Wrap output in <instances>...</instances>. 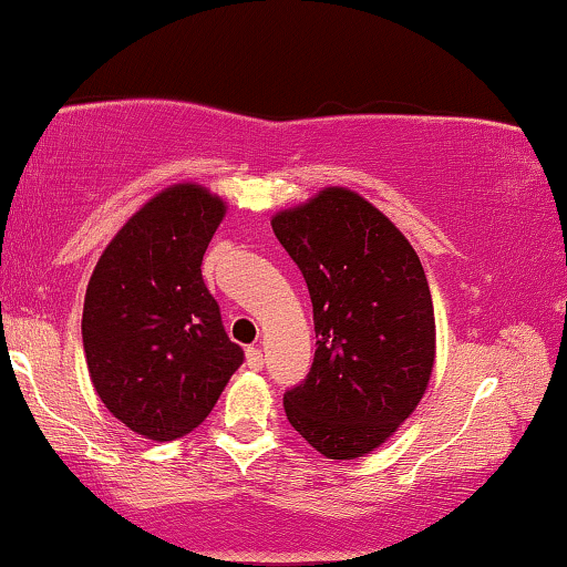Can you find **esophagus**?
Returning a JSON list of instances; mask_svg holds the SVG:
<instances>
[{"mask_svg":"<svg viewBox=\"0 0 567 567\" xmlns=\"http://www.w3.org/2000/svg\"><path fill=\"white\" fill-rule=\"evenodd\" d=\"M245 365H248L250 371H260V368H264V352L258 348L245 350Z\"/></svg>","mask_w":567,"mask_h":567,"instance_id":"obj_1","label":"esophagus"}]
</instances>
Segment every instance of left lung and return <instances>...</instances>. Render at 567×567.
Returning <instances> with one entry per match:
<instances>
[{"label": "left lung", "mask_w": 567, "mask_h": 567, "mask_svg": "<svg viewBox=\"0 0 567 567\" xmlns=\"http://www.w3.org/2000/svg\"><path fill=\"white\" fill-rule=\"evenodd\" d=\"M270 227L307 281L317 352L284 393L293 430L330 461L381 447L424 396L434 368V309L422 260L363 196L327 186Z\"/></svg>", "instance_id": "8db88e82"}]
</instances>
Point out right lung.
I'll use <instances>...</instances> for the list:
<instances>
[{
  "mask_svg": "<svg viewBox=\"0 0 567 567\" xmlns=\"http://www.w3.org/2000/svg\"><path fill=\"white\" fill-rule=\"evenodd\" d=\"M223 196L163 188L106 245L86 286L84 352L104 406L141 437L171 442L199 426L243 363L202 278Z\"/></svg>",
  "mask_w": 567,
  "mask_h": 567,
  "instance_id": "right-lung-1",
  "label": "right lung"
}]
</instances>
